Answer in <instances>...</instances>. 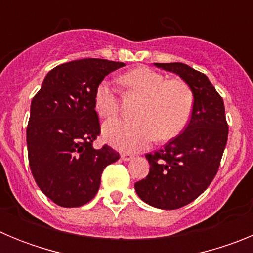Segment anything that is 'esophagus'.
<instances>
[{"label": "esophagus", "mask_w": 253, "mask_h": 253, "mask_svg": "<svg viewBox=\"0 0 253 253\" xmlns=\"http://www.w3.org/2000/svg\"><path fill=\"white\" fill-rule=\"evenodd\" d=\"M120 157H122L123 161H130L133 158V154L129 153V152H122Z\"/></svg>", "instance_id": "obj_1"}]
</instances>
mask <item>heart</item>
<instances>
[{"label": "heart", "mask_w": 253, "mask_h": 253, "mask_svg": "<svg viewBox=\"0 0 253 253\" xmlns=\"http://www.w3.org/2000/svg\"><path fill=\"white\" fill-rule=\"evenodd\" d=\"M120 81L142 97L134 122L111 120L105 123L102 134L107 143L119 149L138 151L154 138L169 140L184 130L194 110V93L182 80H166L162 73L138 67L120 77ZM93 106L104 119L119 113V100L107 81H101L95 90Z\"/></svg>", "instance_id": "b5f03b06"}]
</instances>
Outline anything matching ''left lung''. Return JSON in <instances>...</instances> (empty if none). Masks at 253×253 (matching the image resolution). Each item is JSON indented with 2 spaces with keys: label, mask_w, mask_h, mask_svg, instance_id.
<instances>
[{
  "label": "left lung",
  "mask_w": 253,
  "mask_h": 253,
  "mask_svg": "<svg viewBox=\"0 0 253 253\" xmlns=\"http://www.w3.org/2000/svg\"><path fill=\"white\" fill-rule=\"evenodd\" d=\"M180 76L194 93L189 124L162 149L147 153L151 169L134 187L143 202L160 209H178L194 202L215 177L228 139L222 96L204 73L184 63H154Z\"/></svg>",
  "instance_id": "8db88e82"
}]
</instances>
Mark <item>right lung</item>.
Wrapping results in <instances>:
<instances>
[{"instance_id":"right-lung-1","label":"right lung","mask_w":253,"mask_h":253,"mask_svg":"<svg viewBox=\"0 0 253 253\" xmlns=\"http://www.w3.org/2000/svg\"><path fill=\"white\" fill-rule=\"evenodd\" d=\"M124 66L99 58L59 64L31 100L29 166L39 189L57 205L77 208L90 202L99 191L105 167L119 160L107 144L92 147L100 134L93 95L105 76Z\"/></svg>"}]
</instances>
